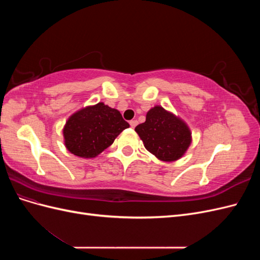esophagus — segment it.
I'll use <instances>...</instances> for the list:
<instances>
[{"label":"esophagus","mask_w":260,"mask_h":260,"mask_svg":"<svg viewBox=\"0 0 260 260\" xmlns=\"http://www.w3.org/2000/svg\"><path fill=\"white\" fill-rule=\"evenodd\" d=\"M129 123H130V125H131L132 128H135L136 125L138 124V121H137V120H130V122H129Z\"/></svg>","instance_id":"1"}]
</instances>
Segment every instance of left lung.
Wrapping results in <instances>:
<instances>
[{
  "mask_svg": "<svg viewBox=\"0 0 260 260\" xmlns=\"http://www.w3.org/2000/svg\"><path fill=\"white\" fill-rule=\"evenodd\" d=\"M149 153L165 161L179 159L191 144V132L187 125L160 106L146 114V120L136 127Z\"/></svg>",
  "mask_w": 260,
  "mask_h": 260,
  "instance_id": "1",
  "label": "left lung"
}]
</instances>
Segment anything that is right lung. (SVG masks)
I'll return each mask as SVG.
<instances>
[{"label": "right lung", "mask_w": 260, "mask_h": 260, "mask_svg": "<svg viewBox=\"0 0 260 260\" xmlns=\"http://www.w3.org/2000/svg\"><path fill=\"white\" fill-rule=\"evenodd\" d=\"M127 128L129 123L117 109L99 103L74 114L62 132L70 153L92 158L112 145L116 137Z\"/></svg>", "instance_id": "right-lung-1"}]
</instances>
